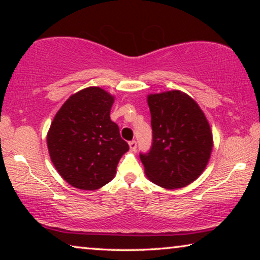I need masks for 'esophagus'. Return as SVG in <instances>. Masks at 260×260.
<instances>
[{"mask_svg": "<svg viewBox=\"0 0 260 260\" xmlns=\"http://www.w3.org/2000/svg\"><path fill=\"white\" fill-rule=\"evenodd\" d=\"M136 147H138V143H136V141H135V140L131 141V142H129V148H131V150L135 151V150H136Z\"/></svg>", "mask_w": 260, "mask_h": 260, "instance_id": "1", "label": "esophagus"}]
</instances>
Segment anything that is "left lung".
<instances>
[{
	"label": "left lung",
	"mask_w": 260,
	"mask_h": 260,
	"mask_svg": "<svg viewBox=\"0 0 260 260\" xmlns=\"http://www.w3.org/2000/svg\"><path fill=\"white\" fill-rule=\"evenodd\" d=\"M150 150L140 153L147 177L166 189L188 186L203 172L212 151V133L203 111L179 90L148 96Z\"/></svg>",
	"instance_id": "left-lung-1"
}]
</instances>
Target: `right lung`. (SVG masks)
<instances>
[{
	"label": "right lung",
	"mask_w": 260,
	"mask_h": 260,
	"mask_svg": "<svg viewBox=\"0 0 260 260\" xmlns=\"http://www.w3.org/2000/svg\"><path fill=\"white\" fill-rule=\"evenodd\" d=\"M113 96L100 87L78 91L56 113L47 135L52 164L71 186L95 190L111 181L129 146L110 119Z\"/></svg>",
	"instance_id": "right-lung-1"
}]
</instances>
